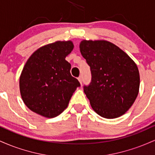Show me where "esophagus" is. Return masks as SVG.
I'll list each match as a JSON object with an SVG mask.
<instances>
[{
	"instance_id": "34e87169",
	"label": "esophagus",
	"mask_w": 155,
	"mask_h": 155,
	"mask_svg": "<svg viewBox=\"0 0 155 155\" xmlns=\"http://www.w3.org/2000/svg\"><path fill=\"white\" fill-rule=\"evenodd\" d=\"M78 79H79L80 84H82V81H83V77H82V76H79V78H78Z\"/></svg>"
}]
</instances>
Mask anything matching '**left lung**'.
<instances>
[{"mask_svg": "<svg viewBox=\"0 0 155 155\" xmlns=\"http://www.w3.org/2000/svg\"><path fill=\"white\" fill-rule=\"evenodd\" d=\"M79 47L90 67L91 82L84 86V92L92 109L106 119L123 115L138 94L140 76L136 64L106 41L84 40Z\"/></svg>", "mask_w": 155, "mask_h": 155, "instance_id": "obj_1", "label": "left lung"}]
</instances>
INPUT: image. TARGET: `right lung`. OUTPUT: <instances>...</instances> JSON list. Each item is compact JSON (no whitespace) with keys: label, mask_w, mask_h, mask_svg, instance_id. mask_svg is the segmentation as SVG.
<instances>
[{"label":"right lung","mask_w":155,"mask_h":155,"mask_svg":"<svg viewBox=\"0 0 155 155\" xmlns=\"http://www.w3.org/2000/svg\"><path fill=\"white\" fill-rule=\"evenodd\" d=\"M71 41H56L39 48L30 57L19 78L25 104L39 115L53 118L63 112L76 89L77 79L70 73L65 58L71 52Z\"/></svg>","instance_id":"obj_1"}]
</instances>
